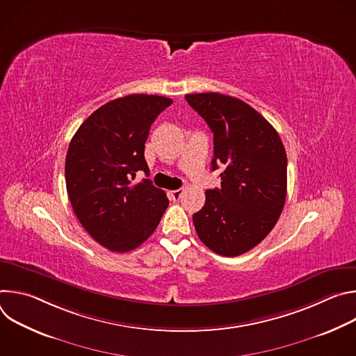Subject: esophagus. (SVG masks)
Here are the masks:
<instances>
[{
  "label": "esophagus",
  "instance_id": "esophagus-1",
  "mask_svg": "<svg viewBox=\"0 0 356 356\" xmlns=\"http://www.w3.org/2000/svg\"><path fill=\"white\" fill-rule=\"evenodd\" d=\"M183 188H177V190H173V191H170V195H172V198L175 200V201H177L180 197H181V194H183Z\"/></svg>",
  "mask_w": 356,
  "mask_h": 356
}]
</instances>
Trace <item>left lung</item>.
Wrapping results in <instances>:
<instances>
[{
  "mask_svg": "<svg viewBox=\"0 0 356 356\" xmlns=\"http://www.w3.org/2000/svg\"><path fill=\"white\" fill-rule=\"evenodd\" d=\"M214 134L211 169L221 188L206 191L193 216L201 242L222 257L255 248L276 225L287 191V158L277 131L250 106L218 92L187 94Z\"/></svg>",
  "mask_w": 356,
  "mask_h": 356,
  "instance_id": "1",
  "label": "left lung"
}]
</instances>
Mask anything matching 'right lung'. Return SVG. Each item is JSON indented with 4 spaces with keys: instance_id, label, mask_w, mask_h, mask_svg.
Returning a JSON list of instances; mask_svg holds the SVG:
<instances>
[{
    "instance_id": "add662e5",
    "label": "right lung",
    "mask_w": 356,
    "mask_h": 356,
    "mask_svg": "<svg viewBox=\"0 0 356 356\" xmlns=\"http://www.w3.org/2000/svg\"><path fill=\"white\" fill-rule=\"evenodd\" d=\"M173 99L131 94L95 110L77 129L66 155V188L83 228L113 252L146 241L169 206L166 193L149 179L145 142L150 125Z\"/></svg>"
}]
</instances>
